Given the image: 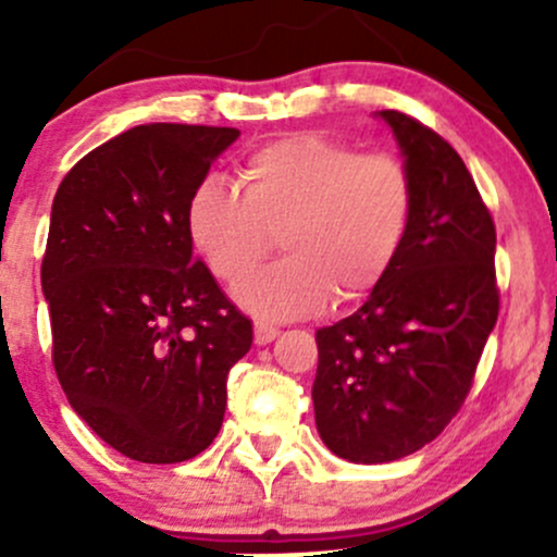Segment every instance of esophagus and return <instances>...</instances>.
Listing matches in <instances>:
<instances>
[{"label":"esophagus","mask_w":557,"mask_h":557,"mask_svg":"<svg viewBox=\"0 0 557 557\" xmlns=\"http://www.w3.org/2000/svg\"><path fill=\"white\" fill-rule=\"evenodd\" d=\"M277 335L280 332L270 327V324H257V327H253V341H257V345H270Z\"/></svg>","instance_id":"34e87169"}]
</instances>
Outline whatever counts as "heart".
<instances>
[{
    "mask_svg": "<svg viewBox=\"0 0 557 557\" xmlns=\"http://www.w3.org/2000/svg\"><path fill=\"white\" fill-rule=\"evenodd\" d=\"M238 185L207 177L185 201L190 246L222 285L251 277L280 238L283 261L235 298L261 322L317 314L330 296L374 290L406 246L413 183L398 159L356 154L319 133H293L243 159Z\"/></svg>",
    "mask_w": 557,
    "mask_h": 557,
    "instance_id": "heart-1",
    "label": "heart"
}]
</instances>
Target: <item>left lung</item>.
Returning <instances> with one entry per match:
<instances>
[{"mask_svg":"<svg viewBox=\"0 0 557 557\" xmlns=\"http://www.w3.org/2000/svg\"><path fill=\"white\" fill-rule=\"evenodd\" d=\"M413 183L400 257L359 311L317 332V432L350 463H389L458 413L497 322L495 225L445 138L385 110Z\"/></svg>","mask_w":557,"mask_h":557,"instance_id":"1","label":"left lung"}]
</instances>
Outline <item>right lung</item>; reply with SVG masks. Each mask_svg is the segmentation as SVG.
I'll return each instance as SVG.
<instances>
[{
  "instance_id": "add662e5",
  "label": "right lung",
  "mask_w": 557,
  "mask_h": 557,
  "mask_svg": "<svg viewBox=\"0 0 557 557\" xmlns=\"http://www.w3.org/2000/svg\"><path fill=\"white\" fill-rule=\"evenodd\" d=\"M235 127L151 123L67 172L49 220L41 290L70 406L114 450L181 463L212 445L251 319L194 259L185 201Z\"/></svg>"
}]
</instances>
